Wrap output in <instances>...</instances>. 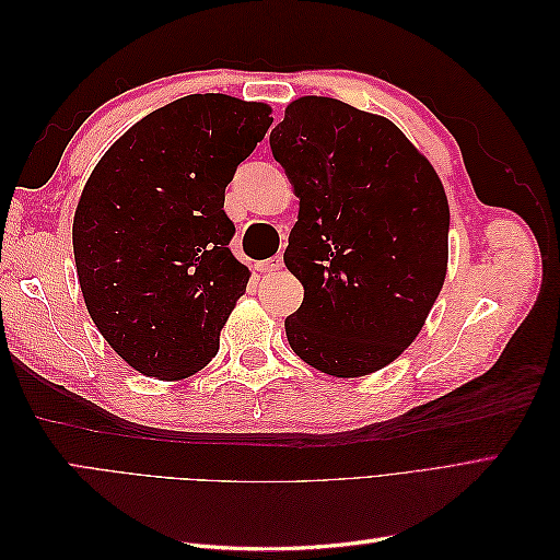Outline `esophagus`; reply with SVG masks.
Listing matches in <instances>:
<instances>
[{"label":"esophagus","mask_w":560,"mask_h":560,"mask_svg":"<svg viewBox=\"0 0 560 560\" xmlns=\"http://www.w3.org/2000/svg\"><path fill=\"white\" fill-rule=\"evenodd\" d=\"M284 264H282V257H270V259H266V261H259L257 264V270H261V273H276V270H280Z\"/></svg>","instance_id":"1"}]
</instances>
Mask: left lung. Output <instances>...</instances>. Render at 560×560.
<instances>
[{
  "instance_id": "obj_1",
  "label": "left lung",
  "mask_w": 560,
  "mask_h": 560,
  "mask_svg": "<svg viewBox=\"0 0 560 560\" xmlns=\"http://www.w3.org/2000/svg\"><path fill=\"white\" fill-rule=\"evenodd\" d=\"M270 151L299 198L284 266L303 301L287 341L329 376L374 374L413 343L442 292V179L393 121L334 97L294 100Z\"/></svg>"
}]
</instances>
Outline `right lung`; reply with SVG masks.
Listing matches in <instances>:
<instances>
[{
	"label": "right lung",
	"mask_w": 560,
	"mask_h": 560,
	"mask_svg": "<svg viewBox=\"0 0 560 560\" xmlns=\"http://www.w3.org/2000/svg\"><path fill=\"white\" fill-rule=\"evenodd\" d=\"M268 114L222 93L179 97L114 142L83 186L72 226L83 301L144 376H194L219 350L249 280L229 249L224 191Z\"/></svg>",
	"instance_id": "add662e5"
}]
</instances>
